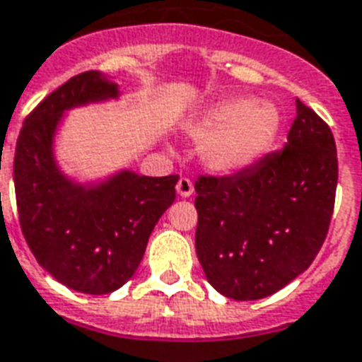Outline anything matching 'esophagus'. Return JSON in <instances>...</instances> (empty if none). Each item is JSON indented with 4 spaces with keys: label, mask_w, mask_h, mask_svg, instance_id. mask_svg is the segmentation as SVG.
Listing matches in <instances>:
<instances>
[{
    "label": "esophagus",
    "mask_w": 362,
    "mask_h": 362,
    "mask_svg": "<svg viewBox=\"0 0 362 362\" xmlns=\"http://www.w3.org/2000/svg\"><path fill=\"white\" fill-rule=\"evenodd\" d=\"M176 192L180 197H189L193 193V182L189 178H180L176 184Z\"/></svg>",
    "instance_id": "34e87169"
}]
</instances>
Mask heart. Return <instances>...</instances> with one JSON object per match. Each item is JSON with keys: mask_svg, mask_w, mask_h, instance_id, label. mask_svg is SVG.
Masks as SVG:
<instances>
[{"mask_svg": "<svg viewBox=\"0 0 362 362\" xmlns=\"http://www.w3.org/2000/svg\"><path fill=\"white\" fill-rule=\"evenodd\" d=\"M281 114L272 102L235 96L212 106L189 127V136L205 146L203 159L214 173L231 175L258 161L275 142Z\"/></svg>", "mask_w": 362, "mask_h": 362, "instance_id": "heart-1", "label": "heart"}]
</instances>
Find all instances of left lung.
Instances as JSON below:
<instances>
[{
    "label": "left lung",
    "instance_id": "left-lung-1",
    "mask_svg": "<svg viewBox=\"0 0 362 362\" xmlns=\"http://www.w3.org/2000/svg\"><path fill=\"white\" fill-rule=\"evenodd\" d=\"M336 184L332 131L296 100L283 150L195 182V250L206 281L226 298L260 300L296 279L327 239Z\"/></svg>",
    "mask_w": 362,
    "mask_h": 362
}]
</instances>
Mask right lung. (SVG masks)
Masks as SVG:
<instances>
[{
  "label": "right lung",
  "instance_id": "obj_1",
  "mask_svg": "<svg viewBox=\"0 0 362 362\" xmlns=\"http://www.w3.org/2000/svg\"><path fill=\"white\" fill-rule=\"evenodd\" d=\"M117 96V83L100 71L68 79L26 117L13 165L18 222L32 255L59 283L95 296L134 275L157 220L175 203L178 182L176 175L121 170L83 186L62 175L52 140L66 110Z\"/></svg>",
  "mask_w": 362,
  "mask_h": 362
}]
</instances>
